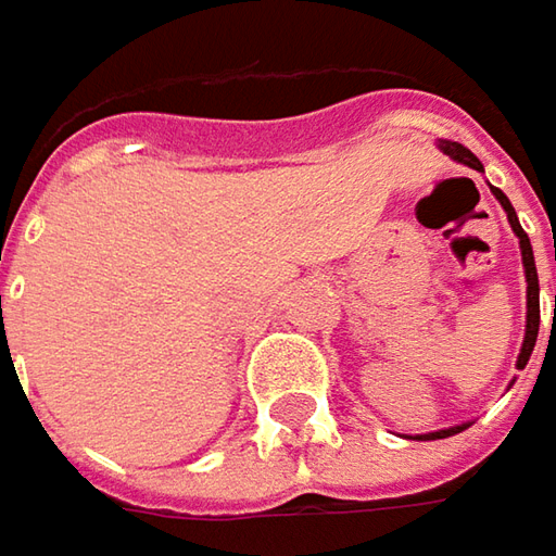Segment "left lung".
Listing matches in <instances>:
<instances>
[{"label": "left lung", "mask_w": 556, "mask_h": 556, "mask_svg": "<svg viewBox=\"0 0 556 556\" xmlns=\"http://www.w3.org/2000/svg\"><path fill=\"white\" fill-rule=\"evenodd\" d=\"M439 151L442 154H448L452 161L464 163V166H470V169H477L482 173V163L477 161V154H470L464 144L458 141H439ZM492 188V185H489ZM492 194H495V201L502 203L504 213H507V223L514 228V235L520 238V253H523V271H526V337H523V346H520V355H517V368L523 371L526 362H529V355L535 350V337H539V318H542V312H539V271H535V256H532V244H529V235L523 231V225L517 219V210L510 206L507 201V194H504L502 188H492ZM470 424H458V427H445V430H433V433H420V442H427V439H445V437H455L460 430H467Z\"/></svg>", "instance_id": "obj_1"}]
</instances>
